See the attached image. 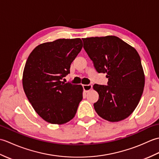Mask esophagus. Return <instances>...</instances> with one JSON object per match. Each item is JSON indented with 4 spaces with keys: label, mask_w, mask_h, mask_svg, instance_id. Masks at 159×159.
<instances>
[{
    "label": "esophagus",
    "mask_w": 159,
    "mask_h": 159,
    "mask_svg": "<svg viewBox=\"0 0 159 159\" xmlns=\"http://www.w3.org/2000/svg\"><path fill=\"white\" fill-rule=\"evenodd\" d=\"M83 87L84 91L87 92H89V90L92 89V85H91V84H89V85H83Z\"/></svg>",
    "instance_id": "1"
}]
</instances>
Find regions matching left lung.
<instances>
[{"label":"left lung","mask_w":159,"mask_h":159,"mask_svg":"<svg viewBox=\"0 0 159 159\" xmlns=\"http://www.w3.org/2000/svg\"><path fill=\"white\" fill-rule=\"evenodd\" d=\"M83 48L107 85L95 84L99 98L93 104L100 117L114 122L133 112L142 96L145 76L137 50L116 36L83 38Z\"/></svg>","instance_id":"left-lung-1"}]
</instances>
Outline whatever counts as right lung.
Masks as SVG:
<instances>
[{"instance_id":"obj_1","label":"right lung","mask_w":159,"mask_h":159,"mask_svg":"<svg viewBox=\"0 0 159 159\" xmlns=\"http://www.w3.org/2000/svg\"><path fill=\"white\" fill-rule=\"evenodd\" d=\"M82 48L80 38L59 39L38 46L26 60L24 91L36 113L49 123L70 121L83 99L81 85L61 81Z\"/></svg>"}]
</instances>
